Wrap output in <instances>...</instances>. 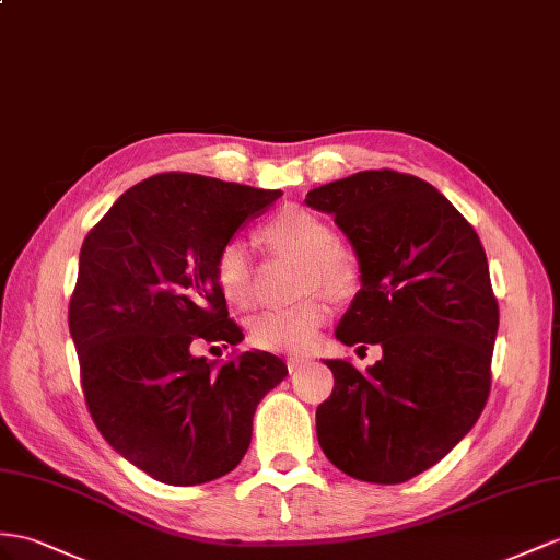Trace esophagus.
Listing matches in <instances>:
<instances>
[{
  "label": "esophagus",
  "mask_w": 560,
  "mask_h": 560,
  "mask_svg": "<svg viewBox=\"0 0 560 560\" xmlns=\"http://www.w3.org/2000/svg\"><path fill=\"white\" fill-rule=\"evenodd\" d=\"M285 364H289V371H291V374H295V371H300L303 366H307V364H310V360H305V357H289V360H285Z\"/></svg>",
  "instance_id": "1"
}]
</instances>
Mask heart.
Wrapping results in <instances>:
<instances>
[{
  "label": "heart",
  "instance_id": "obj_1",
  "mask_svg": "<svg viewBox=\"0 0 560 560\" xmlns=\"http://www.w3.org/2000/svg\"><path fill=\"white\" fill-rule=\"evenodd\" d=\"M271 250L298 257L300 291H322L342 298L360 283L357 255L336 241V232L322 214L300 206L277 212L260 232ZM214 283L229 305L243 307L253 298V267L248 248L241 241H226L214 257ZM328 322V305L310 295L291 307H271L250 319L253 346L275 352H303L317 340Z\"/></svg>",
  "mask_w": 560,
  "mask_h": 560
}]
</instances>
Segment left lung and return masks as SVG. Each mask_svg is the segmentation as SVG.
<instances>
[{"label": "left lung", "instance_id": "obj_1", "mask_svg": "<svg viewBox=\"0 0 560 560\" xmlns=\"http://www.w3.org/2000/svg\"><path fill=\"white\" fill-rule=\"evenodd\" d=\"M305 203L334 214L360 262L336 338L383 350L366 374L326 360L334 393L317 409L319 444L357 480L405 482L466 438L490 395L499 305L485 248L433 184L395 170L317 186Z\"/></svg>", "mask_w": 560, "mask_h": 560}]
</instances>
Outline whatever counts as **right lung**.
Segmentation results:
<instances>
[{"instance_id": "obj_1", "label": "right lung", "mask_w": 560, "mask_h": 560, "mask_svg": "<svg viewBox=\"0 0 560 560\" xmlns=\"http://www.w3.org/2000/svg\"><path fill=\"white\" fill-rule=\"evenodd\" d=\"M279 189L165 172L127 189L88 234L68 307L84 399L127 462L165 485L234 470L260 399L289 376L262 350L218 364L196 342L238 346L214 257Z\"/></svg>"}]
</instances>
